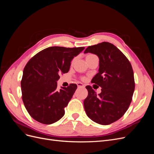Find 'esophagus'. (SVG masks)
Listing matches in <instances>:
<instances>
[{"label":"esophagus","mask_w":154,"mask_h":154,"mask_svg":"<svg viewBox=\"0 0 154 154\" xmlns=\"http://www.w3.org/2000/svg\"><path fill=\"white\" fill-rule=\"evenodd\" d=\"M77 85H78V87H83V88L85 87V85H83L82 83H80V82H78V83H77Z\"/></svg>","instance_id":"obj_1"}]
</instances>
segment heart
I'll list each match as a JSON object with an SVG mask.
<instances>
[{"mask_svg":"<svg viewBox=\"0 0 154 154\" xmlns=\"http://www.w3.org/2000/svg\"><path fill=\"white\" fill-rule=\"evenodd\" d=\"M96 57V56L95 55V54H87L86 55V60L87 61V60H90V59H91V58H92L93 57Z\"/></svg>","mask_w":154,"mask_h":154,"instance_id":"b5f03b06","label":"heart"}]
</instances>
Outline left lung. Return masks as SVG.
Segmentation results:
<instances>
[{"label":"left lung","mask_w":154,"mask_h":154,"mask_svg":"<svg viewBox=\"0 0 154 154\" xmlns=\"http://www.w3.org/2000/svg\"><path fill=\"white\" fill-rule=\"evenodd\" d=\"M84 53L99 57V72L91 82L101 87V93L97 94L91 86H86L85 110L93 122L110 125L122 117L132 101L135 89L132 65L118 48L106 42L88 46Z\"/></svg>","instance_id":"8db88e82"}]
</instances>
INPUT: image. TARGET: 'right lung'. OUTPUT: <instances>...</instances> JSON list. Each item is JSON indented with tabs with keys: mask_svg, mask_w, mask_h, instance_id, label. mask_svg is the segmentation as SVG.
<instances>
[{
	"mask_svg": "<svg viewBox=\"0 0 154 154\" xmlns=\"http://www.w3.org/2000/svg\"><path fill=\"white\" fill-rule=\"evenodd\" d=\"M85 49L54 46L35 54L27 63L21 80L22 98L27 111L42 124L57 122L65 114L77 85L57 89L59 74L69 71L71 60Z\"/></svg>",
	"mask_w": 154,
	"mask_h": 154,
	"instance_id": "right-lung-1",
	"label": "right lung"
}]
</instances>
